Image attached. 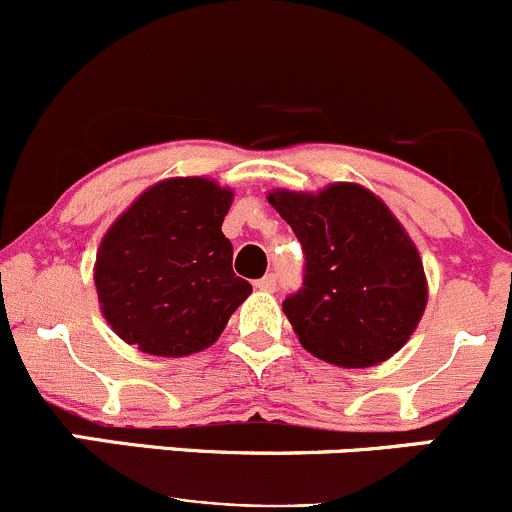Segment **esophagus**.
<instances>
[{"mask_svg":"<svg viewBox=\"0 0 512 512\" xmlns=\"http://www.w3.org/2000/svg\"><path fill=\"white\" fill-rule=\"evenodd\" d=\"M276 286H278V281H276V276H273V273H268V276H263L261 281H256L258 291H276Z\"/></svg>","mask_w":512,"mask_h":512,"instance_id":"34e87169","label":"esophagus"}]
</instances>
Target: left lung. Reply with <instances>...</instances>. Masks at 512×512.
<instances>
[{
  "instance_id": "obj_1",
  "label": "left lung",
  "mask_w": 512,
  "mask_h": 512,
  "mask_svg": "<svg viewBox=\"0 0 512 512\" xmlns=\"http://www.w3.org/2000/svg\"><path fill=\"white\" fill-rule=\"evenodd\" d=\"M268 204L303 244V288L283 300L300 345L347 370L402 350L429 291L412 236L387 204L355 182L320 192L273 189Z\"/></svg>"
}]
</instances>
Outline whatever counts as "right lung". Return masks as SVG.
Masks as SVG:
<instances>
[{
	"label": "right lung",
	"mask_w": 512,
	"mask_h": 512,
	"mask_svg": "<svg viewBox=\"0 0 512 512\" xmlns=\"http://www.w3.org/2000/svg\"><path fill=\"white\" fill-rule=\"evenodd\" d=\"M234 192L209 177L152 184L105 231L93 281L113 333L145 355L187 357L217 342L251 283L221 234Z\"/></svg>",
	"instance_id": "1"
}]
</instances>
